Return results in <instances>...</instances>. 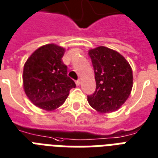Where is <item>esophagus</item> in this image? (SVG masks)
<instances>
[{"instance_id":"1","label":"esophagus","mask_w":158,"mask_h":158,"mask_svg":"<svg viewBox=\"0 0 158 158\" xmlns=\"http://www.w3.org/2000/svg\"><path fill=\"white\" fill-rule=\"evenodd\" d=\"M80 83H81L80 80H78V81H76V84H77V86H79V85H80Z\"/></svg>"}]
</instances>
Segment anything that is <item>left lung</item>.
I'll list each match as a JSON object with an SVG mask.
<instances>
[{
  "mask_svg": "<svg viewBox=\"0 0 158 158\" xmlns=\"http://www.w3.org/2000/svg\"><path fill=\"white\" fill-rule=\"evenodd\" d=\"M94 68L96 91L87 97L90 106L99 113L117 111L127 100L133 86L132 70L119 52L106 47L88 51Z\"/></svg>",
  "mask_w": 158,
  "mask_h": 158,
  "instance_id": "obj_1",
  "label": "left lung"
}]
</instances>
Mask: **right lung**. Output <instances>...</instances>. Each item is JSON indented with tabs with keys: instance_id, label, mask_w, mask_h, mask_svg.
Returning <instances> with one entry per match:
<instances>
[{
	"instance_id": "add662e5",
	"label": "right lung",
	"mask_w": 158,
	"mask_h": 158,
	"mask_svg": "<svg viewBox=\"0 0 158 158\" xmlns=\"http://www.w3.org/2000/svg\"><path fill=\"white\" fill-rule=\"evenodd\" d=\"M65 52V48L56 44H47L35 50L24 65L25 93L35 106L45 111L61 106L70 90L76 87L61 61Z\"/></svg>"
}]
</instances>
